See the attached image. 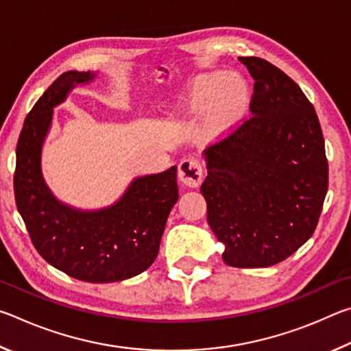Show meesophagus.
<instances>
[{"label":"esophagus","mask_w":351,"mask_h":351,"mask_svg":"<svg viewBox=\"0 0 351 351\" xmlns=\"http://www.w3.org/2000/svg\"><path fill=\"white\" fill-rule=\"evenodd\" d=\"M178 176H180L181 182L186 184V186L198 187L201 181H203V167H201L198 159L186 158L180 162Z\"/></svg>","instance_id":"34e87169"}]
</instances>
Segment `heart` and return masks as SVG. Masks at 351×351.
Masks as SVG:
<instances>
[{"mask_svg":"<svg viewBox=\"0 0 351 351\" xmlns=\"http://www.w3.org/2000/svg\"><path fill=\"white\" fill-rule=\"evenodd\" d=\"M247 90L245 82L228 74L215 73L203 75L190 90L187 104L190 108L206 110L212 105L215 123H229L246 105Z\"/></svg>","mask_w":351,"mask_h":351,"instance_id":"obj_1","label":"heart"}]
</instances>
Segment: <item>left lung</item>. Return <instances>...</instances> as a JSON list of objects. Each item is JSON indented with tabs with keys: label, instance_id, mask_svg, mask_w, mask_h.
Here are the masks:
<instances>
[{
	"label": "left lung",
	"instance_id": "1",
	"mask_svg": "<svg viewBox=\"0 0 351 351\" xmlns=\"http://www.w3.org/2000/svg\"><path fill=\"white\" fill-rule=\"evenodd\" d=\"M252 75L251 116L207 148L201 193L207 221L234 268H268L314 234L328 190L325 141L297 83L260 57H239Z\"/></svg>",
	"mask_w": 351,
	"mask_h": 351
}]
</instances>
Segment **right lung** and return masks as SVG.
<instances>
[{"instance_id":"obj_1","label":"right lung","mask_w":351,"mask_h":351,"mask_svg":"<svg viewBox=\"0 0 351 351\" xmlns=\"http://www.w3.org/2000/svg\"><path fill=\"white\" fill-rule=\"evenodd\" d=\"M93 73H63L29 111L16 144L15 203L32 245L47 263L82 282H121L144 272L159 252L171 207L180 198L176 165L134 180L111 207L82 212L54 198L41 176L40 156L52 108Z\"/></svg>"}]
</instances>
